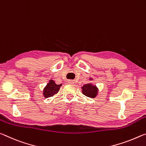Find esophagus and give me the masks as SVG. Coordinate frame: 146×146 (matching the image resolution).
Listing matches in <instances>:
<instances>
[{
	"label": "esophagus",
	"mask_w": 146,
	"mask_h": 146,
	"mask_svg": "<svg viewBox=\"0 0 146 146\" xmlns=\"http://www.w3.org/2000/svg\"><path fill=\"white\" fill-rule=\"evenodd\" d=\"M68 82L69 83H70V84H74L75 83V81L74 80H68Z\"/></svg>",
	"instance_id": "obj_1"
}]
</instances>
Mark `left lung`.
<instances>
[{
    "mask_svg": "<svg viewBox=\"0 0 146 146\" xmlns=\"http://www.w3.org/2000/svg\"><path fill=\"white\" fill-rule=\"evenodd\" d=\"M90 81H93V78H90ZM82 92L83 94H84L86 96L94 98L98 94L99 89L96 85H94L92 83H89L87 84H85L81 87Z\"/></svg>",
    "mask_w": 146,
    "mask_h": 146,
    "instance_id": "obj_1",
    "label": "left lung"
}]
</instances>
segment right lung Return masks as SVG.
Here are the masks:
<instances>
[{
    "label": "right lung",
    "mask_w": 146,
    "mask_h": 146,
    "mask_svg": "<svg viewBox=\"0 0 146 146\" xmlns=\"http://www.w3.org/2000/svg\"><path fill=\"white\" fill-rule=\"evenodd\" d=\"M62 86V84L57 85L55 82V81L50 79L48 81V82L46 84V85L44 87L43 90H42V96L45 98L53 97L54 96L56 95L58 93L59 89Z\"/></svg>",
    "instance_id": "obj_1"
}]
</instances>
